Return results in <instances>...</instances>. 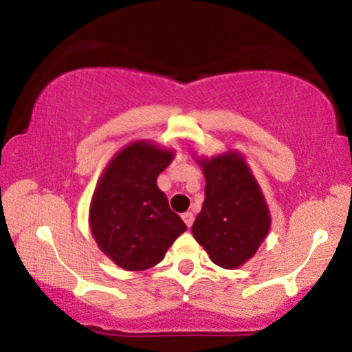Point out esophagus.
Segmentation results:
<instances>
[{"label": "esophagus", "mask_w": 352, "mask_h": 352, "mask_svg": "<svg viewBox=\"0 0 352 352\" xmlns=\"http://www.w3.org/2000/svg\"><path fill=\"white\" fill-rule=\"evenodd\" d=\"M182 218H184V221H185V224H187V228H190L193 224V213H190V211L182 214Z\"/></svg>", "instance_id": "1"}]
</instances>
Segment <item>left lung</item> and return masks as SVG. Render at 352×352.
I'll use <instances>...</instances> for the list:
<instances>
[{
	"label": "left lung",
	"mask_w": 352,
	"mask_h": 352,
	"mask_svg": "<svg viewBox=\"0 0 352 352\" xmlns=\"http://www.w3.org/2000/svg\"><path fill=\"white\" fill-rule=\"evenodd\" d=\"M205 201L192 232L210 259L223 269L241 267L257 252L270 228V213L239 152L200 159Z\"/></svg>",
	"instance_id": "left-lung-1"
}]
</instances>
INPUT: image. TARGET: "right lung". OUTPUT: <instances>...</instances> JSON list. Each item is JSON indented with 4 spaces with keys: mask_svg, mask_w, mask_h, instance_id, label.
<instances>
[{
    "mask_svg": "<svg viewBox=\"0 0 352 352\" xmlns=\"http://www.w3.org/2000/svg\"><path fill=\"white\" fill-rule=\"evenodd\" d=\"M173 152L149 141L126 146L109 160L90 205V228L100 249L126 270H146L164 259L187 226L157 187Z\"/></svg>",
    "mask_w": 352,
    "mask_h": 352,
    "instance_id": "obj_1",
    "label": "right lung"
}]
</instances>
